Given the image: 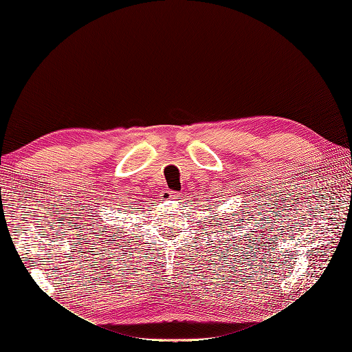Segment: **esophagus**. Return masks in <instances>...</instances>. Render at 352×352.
Here are the masks:
<instances>
[{
	"instance_id": "esophagus-1",
	"label": "esophagus",
	"mask_w": 352,
	"mask_h": 352,
	"mask_svg": "<svg viewBox=\"0 0 352 352\" xmlns=\"http://www.w3.org/2000/svg\"><path fill=\"white\" fill-rule=\"evenodd\" d=\"M176 197H177V192H175V190H164V192L162 194V199L163 201L176 199Z\"/></svg>"
}]
</instances>
